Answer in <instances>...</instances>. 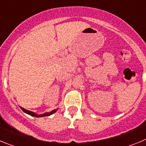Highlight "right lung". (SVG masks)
Segmentation results:
<instances>
[{
  "label": "right lung",
  "instance_id": "obj_1",
  "mask_svg": "<svg viewBox=\"0 0 146 146\" xmlns=\"http://www.w3.org/2000/svg\"><path fill=\"white\" fill-rule=\"evenodd\" d=\"M20 108H21V110H23L24 113H27V114L30 115H31V116H33V117H43V116H48V115H50L53 114L54 113H55V112L57 111V110H53L52 111H51L50 113H44V114L42 115H37L35 113H33V112H31V111H29V110H25L24 109V108H23L22 107H20Z\"/></svg>",
  "mask_w": 146,
  "mask_h": 146
}]
</instances>
